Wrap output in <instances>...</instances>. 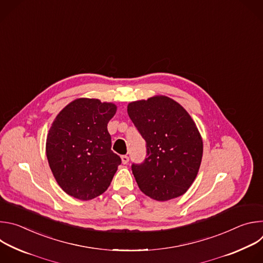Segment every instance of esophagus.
<instances>
[{
    "instance_id": "esophagus-1",
    "label": "esophagus",
    "mask_w": 263,
    "mask_h": 263,
    "mask_svg": "<svg viewBox=\"0 0 263 263\" xmlns=\"http://www.w3.org/2000/svg\"><path fill=\"white\" fill-rule=\"evenodd\" d=\"M121 158H122V162H123L124 164H127V163L129 162V157H128L127 155H123Z\"/></svg>"
}]
</instances>
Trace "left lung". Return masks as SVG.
I'll use <instances>...</instances> for the list:
<instances>
[{
	"label": "left lung",
	"mask_w": 263,
	"mask_h": 263,
	"mask_svg": "<svg viewBox=\"0 0 263 263\" xmlns=\"http://www.w3.org/2000/svg\"><path fill=\"white\" fill-rule=\"evenodd\" d=\"M128 115L145 140L146 158L132 164L140 191L156 201L182 196L195 181L203 140L191 116L164 96L132 102Z\"/></svg>",
	"instance_id": "8db88e82"
}]
</instances>
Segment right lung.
I'll return each mask as SVG.
<instances>
[{
    "label": "right lung",
    "instance_id": "right-lung-1",
    "mask_svg": "<svg viewBox=\"0 0 263 263\" xmlns=\"http://www.w3.org/2000/svg\"><path fill=\"white\" fill-rule=\"evenodd\" d=\"M116 112L115 104L81 98L65 106L53 122L47 137V158L67 195L87 201L109 187L122 163L111 151L107 130Z\"/></svg>",
    "mask_w": 263,
    "mask_h": 263
}]
</instances>
